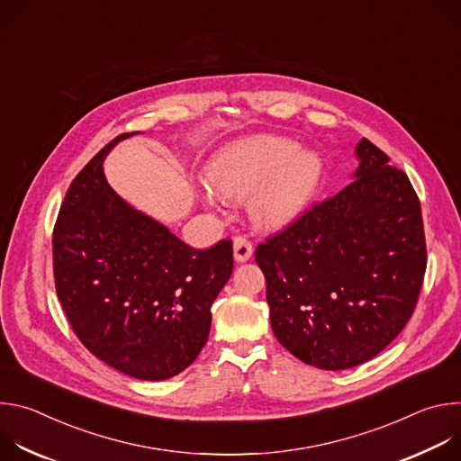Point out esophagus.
Returning a JSON list of instances; mask_svg holds the SVG:
<instances>
[{"instance_id":"esophagus-1","label":"esophagus","mask_w":461,"mask_h":461,"mask_svg":"<svg viewBox=\"0 0 461 461\" xmlns=\"http://www.w3.org/2000/svg\"><path fill=\"white\" fill-rule=\"evenodd\" d=\"M253 255V246L246 237L233 239V257L237 262H246Z\"/></svg>"}]
</instances>
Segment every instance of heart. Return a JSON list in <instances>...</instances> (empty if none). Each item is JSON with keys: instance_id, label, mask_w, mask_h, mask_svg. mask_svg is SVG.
I'll list each match as a JSON object with an SVG mask.
<instances>
[{"instance_id": "heart-1", "label": "heart", "mask_w": 461, "mask_h": 461, "mask_svg": "<svg viewBox=\"0 0 461 461\" xmlns=\"http://www.w3.org/2000/svg\"><path fill=\"white\" fill-rule=\"evenodd\" d=\"M322 178L321 157L283 137H249L221 149L208 166L201 199H248L251 221L265 230L292 226L310 206Z\"/></svg>"}]
</instances>
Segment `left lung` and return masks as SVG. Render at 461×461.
Segmentation results:
<instances>
[{
  "mask_svg": "<svg viewBox=\"0 0 461 461\" xmlns=\"http://www.w3.org/2000/svg\"><path fill=\"white\" fill-rule=\"evenodd\" d=\"M356 158L354 182L255 251L277 341L322 370L357 366L396 339L427 268L409 176L366 139Z\"/></svg>",
  "mask_w": 461,
  "mask_h": 461,
  "instance_id": "8db88e82",
  "label": "left lung"
}]
</instances>
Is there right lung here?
<instances>
[{
    "label": "right lung",
    "instance_id": "add662e5",
    "mask_svg": "<svg viewBox=\"0 0 461 461\" xmlns=\"http://www.w3.org/2000/svg\"><path fill=\"white\" fill-rule=\"evenodd\" d=\"M111 140L77 175L52 235L56 294L86 348L118 372L162 381L208 341L212 304L231 277L233 244L194 249L109 185Z\"/></svg>",
    "mask_w": 461,
    "mask_h": 461
}]
</instances>
